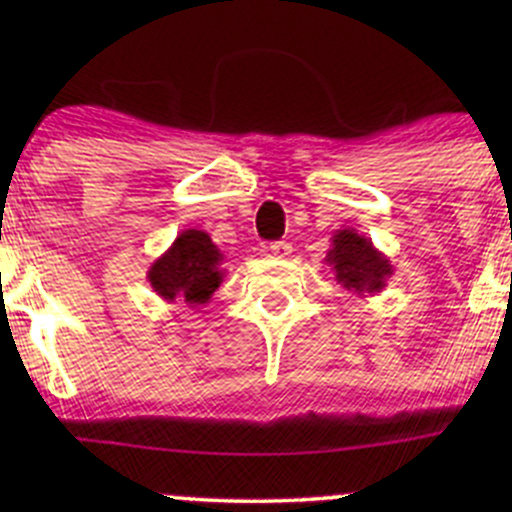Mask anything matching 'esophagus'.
<instances>
[{"label":"esophagus","instance_id":"obj_1","mask_svg":"<svg viewBox=\"0 0 512 512\" xmlns=\"http://www.w3.org/2000/svg\"><path fill=\"white\" fill-rule=\"evenodd\" d=\"M270 252L275 257H287L289 252H292V245H289V242H285V240H280V242H272L270 245Z\"/></svg>","mask_w":512,"mask_h":512}]
</instances>
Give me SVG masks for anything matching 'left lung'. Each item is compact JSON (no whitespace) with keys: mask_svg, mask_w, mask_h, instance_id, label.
<instances>
[{"mask_svg":"<svg viewBox=\"0 0 512 512\" xmlns=\"http://www.w3.org/2000/svg\"><path fill=\"white\" fill-rule=\"evenodd\" d=\"M324 262L332 267L334 280L356 297H374L394 275L389 257L376 250L371 237L359 235L352 227L334 230Z\"/></svg>","mask_w":512,"mask_h":512,"instance_id":"1","label":"left lung"}]
</instances>
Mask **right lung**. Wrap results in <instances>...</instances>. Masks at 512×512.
<instances>
[{"instance_id": "add662e5", "label": "right lung", "mask_w": 512, "mask_h": 512, "mask_svg": "<svg viewBox=\"0 0 512 512\" xmlns=\"http://www.w3.org/2000/svg\"><path fill=\"white\" fill-rule=\"evenodd\" d=\"M225 255L208 232L183 230L173 245L148 267V282L165 302H185L198 309L208 304L215 289L223 285Z\"/></svg>"}]
</instances>
